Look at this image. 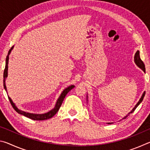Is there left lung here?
<instances>
[{"label": "left lung", "mask_w": 150, "mask_h": 150, "mask_svg": "<svg viewBox=\"0 0 150 150\" xmlns=\"http://www.w3.org/2000/svg\"><path fill=\"white\" fill-rule=\"evenodd\" d=\"M134 62H135V63L136 64V65L138 66V67H139V68H140L141 69L143 70L144 72H146L145 65H144V62H142V59H140V57H139V51H137L136 53L135 54V55H134ZM145 94H146V92H145V91H144V92L143 93V94H142V96H141L140 99L139 100L138 103L136 104V106H134V108L132 109V110H131V112H129V114L133 112L136 110V108L137 107H138V106L139 105V104H140V103H142V101L143 100L144 96H145ZM87 97H88V96H87ZM129 114H128V115H129ZM127 116H128V115H126V116H124V117L122 119L126 118L127 117ZM108 124H110V123H108Z\"/></svg>", "instance_id": "left-lung-1"}]
</instances>
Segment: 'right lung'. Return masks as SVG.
<instances>
[{
    "label": "right lung",
    "mask_w": 150,
    "mask_h": 150,
    "mask_svg": "<svg viewBox=\"0 0 150 150\" xmlns=\"http://www.w3.org/2000/svg\"><path fill=\"white\" fill-rule=\"evenodd\" d=\"M13 47H14V46H12L11 47V49L9 50V52L8 53V55L6 56V65H5V69H4V74H3V77H4L3 85H4V88L5 91H6V93H7V89H6V83H5V81H6V79L7 77V76H8V64L9 55H10V54H11L12 50L13 49ZM74 87H75V85H70L68 87L65 88V89L63 91V92L62 93V94L60 95L59 97L58 98V99H57V102H56V104H55V107L53 108L52 110H51L50 111L44 113V114H33V113L26 112H24V111H22L21 110H20V109L18 108V107L16 106V105H15V104L13 103V101L12 100L11 97H10L9 96H8V99L10 100V102H11V105L12 106V107H13L14 110H16L18 114H20V115H23L24 116H26V117L32 119V120H47V119L53 117V116H54L55 115V114L57 112V111L59 110L60 106H62V104L63 103V100H64L66 95H67V94Z\"/></svg>",
    "instance_id": "right-lung-1"
}]
</instances>
